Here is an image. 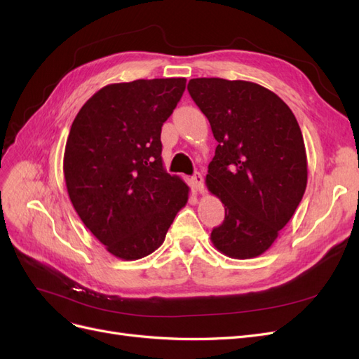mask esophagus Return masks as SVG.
Segmentation results:
<instances>
[{"mask_svg":"<svg viewBox=\"0 0 359 359\" xmlns=\"http://www.w3.org/2000/svg\"><path fill=\"white\" fill-rule=\"evenodd\" d=\"M193 184H194V189H196V191H199V193H203V177H202V173H199V172H196L193 175Z\"/></svg>","mask_w":359,"mask_h":359,"instance_id":"obj_1","label":"esophagus"}]
</instances>
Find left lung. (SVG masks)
<instances>
[{"label": "left lung", "instance_id": "obj_1", "mask_svg": "<svg viewBox=\"0 0 359 359\" xmlns=\"http://www.w3.org/2000/svg\"><path fill=\"white\" fill-rule=\"evenodd\" d=\"M187 90L219 142L205 182L224 205V220L212 229L211 241L232 259L260 256L307 187L297 118L277 94L255 82L198 78Z\"/></svg>", "mask_w": 359, "mask_h": 359}]
</instances>
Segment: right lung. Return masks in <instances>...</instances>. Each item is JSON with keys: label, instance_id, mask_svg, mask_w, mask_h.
Segmentation results:
<instances>
[{"label": "right lung", "instance_id": "1", "mask_svg": "<svg viewBox=\"0 0 359 359\" xmlns=\"http://www.w3.org/2000/svg\"><path fill=\"white\" fill-rule=\"evenodd\" d=\"M184 78L137 79L97 91L76 115L64 151L73 208L107 252L124 260L165 241L189 186L161 160V126L186 90Z\"/></svg>", "mask_w": 359, "mask_h": 359}]
</instances>
